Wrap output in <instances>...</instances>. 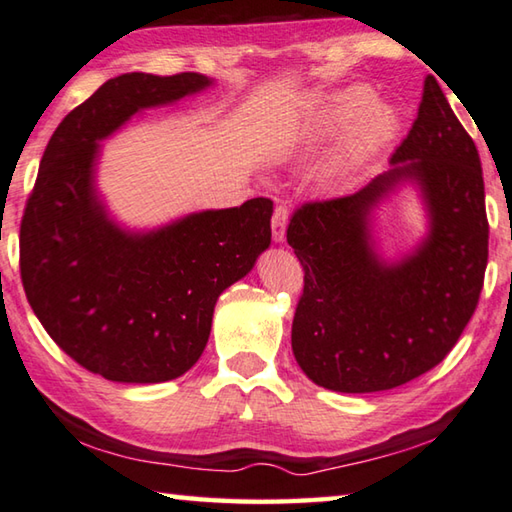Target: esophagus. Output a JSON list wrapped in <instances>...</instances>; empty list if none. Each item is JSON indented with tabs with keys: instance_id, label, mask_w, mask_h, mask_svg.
Listing matches in <instances>:
<instances>
[{
	"instance_id": "esophagus-1",
	"label": "esophagus",
	"mask_w": 512,
	"mask_h": 512,
	"mask_svg": "<svg viewBox=\"0 0 512 512\" xmlns=\"http://www.w3.org/2000/svg\"><path fill=\"white\" fill-rule=\"evenodd\" d=\"M287 216L289 209L285 205H276L272 214V236L276 243H283L285 240V229H287Z\"/></svg>"
}]
</instances>
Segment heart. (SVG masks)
<instances>
[{
    "instance_id": "obj_1",
    "label": "heart",
    "mask_w": 512,
    "mask_h": 512,
    "mask_svg": "<svg viewBox=\"0 0 512 512\" xmlns=\"http://www.w3.org/2000/svg\"><path fill=\"white\" fill-rule=\"evenodd\" d=\"M372 93L363 86L341 91L327 100L321 111L316 113V131L330 133L352 123L347 131L345 142L336 160V167L341 171L352 169L363 162L370 153L379 147L383 140H388L397 129V115L385 104H368Z\"/></svg>"
}]
</instances>
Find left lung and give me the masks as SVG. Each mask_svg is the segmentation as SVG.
<instances>
[{"label":"left lung","mask_w":512,"mask_h":512,"mask_svg":"<svg viewBox=\"0 0 512 512\" xmlns=\"http://www.w3.org/2000/svg\"><path fill=\"white\" fill-rule=\"evenodd\" d=\"M392 169L354 194L310 200L287 227L303 265L292 350L316 385L379 392L439 365L475 314L488 265L484 176L475 142L428 75L419 115ZM401 179H417L431 234L397 266L371 249V207Z\"/></svg>","instance_id":"1"}]
</instances>
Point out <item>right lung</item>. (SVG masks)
<instances>
[{"instance_id":"1","label":"right lung","mask_w":512,"mask_h":512,"mask_svg":"<svg viewBox=\"0 0 512 512\" xmlns=\"http://www.w3.org/2000/svg\"><path fill=\"white\" fill-rule=\"evenodd\" d=\"M200 73H124L48 140L19 227V274L48 336L93 374L160 383L205 350L214 305L272 240L274 202L202 211L149 234L106 218L93 189L98 140L133 113L209 86Z\"/></svg>"}]
</instances>
